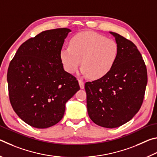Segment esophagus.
<instances>
[{
    "mask_svg": "<svg viewBox=\"0 0 157 157\" xmlns=\"http://www.w3.org/2000/svg\"><path fill=\"white\" fill-rule=\"evenodd\" d=\"M79 86H80V89H83L84 88V82L81 80V79H79Z\"/></svg>",
    "mask_w": 157,
    "mask_h": 157,
    "instance_id": "1",
    "label": "esophagus"
}]
</instances>
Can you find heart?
Wrapping results in <instances>:
<instances>
[{"label": "heart", "mask_w": 157, "mask_h": 157, "mask_svg": "<svg viewBox=\"0 0 157 157\" xmlns=\"http://www.w3.org/2000/svg\"><path fill=\"white\" fill-rule=\"evenodd\" d=\"M118 46L111 39L94 32H82L71 39L69 47L60 50L61 62L66 72L73 74L82 65L81 73L93 79L104 78L116 62Z\"/></svg>", "instance_id": "1"}]
</instances>
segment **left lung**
<instances>
[{
	"label": "left lung",
	"instance_id": "left-lung-1",
	"mask_svg": "<svg viewBox=\"0 0 157 157\" xmlns=\"http://www.w3.org/2000/svg\"><path fill=\"white\" fill-rule=\"evenodd\" d=\"M116 62L104 78L85 84L87 111L98 125L116 128L127 123L139 111L147 83V69L137 47L120 34Z\"/></svg>",
	"mask_w": 157,
	"mask_h": 157
}]
</instances>
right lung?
Listing matches in <instances>:
<instances>
[{
	"label": "right lung",
	"mask_w": 157,
	"mask_h": 157,
	"mask_svg": "<svg viewBox=\"0 0 157 157\" xmlns=\"http://www.w3.org/2000/svg\"><path fill=\"white\" fill-rule=\"evenodd\" d=\"M68 28L44 31L18 48L7 79L10 100L29 125L48 128L62 120L66 103L79 90L78 81L64 71L59 52Z\"/></svg>",
	"instance_id": "obj_1"
}]
</instances>
